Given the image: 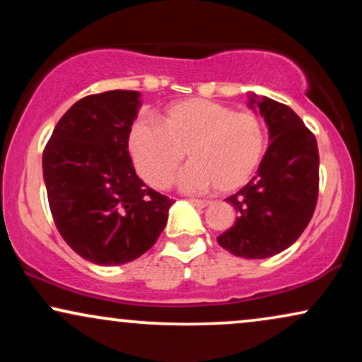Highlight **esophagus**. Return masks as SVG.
<instances>
[{
    "label": "esophagus",
    "mask_w": 362,
    "mask_h": 362,
    "mask_svg": "<svg viewBox=\"0 0 362 362\" xmlns=\"http://www.w3.org/2000/svg\"><path fill=\"white\" fill-rule=\"evenodd\" d=\"M190 202H192L195 207H207L211 204L209 201H201V199H190Z\"/></svg>",
    "instance_id": "34e87169"
}]
</instances>
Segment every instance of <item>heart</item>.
<instances>
[{"label":"heart","mask_w":362,"mask_h":362,"mask_svg":"<svg viewBox=\"0 0 362 362\" xmlns=\"http://www.w3.org/2000/svg\"><path fill=\"white\" fill-rule=\"evenodd\" d=\"M265 148L259 115L206 98L170 103L160 124L139 119L129 132L136 170L156 189L170 187L187 151L190 165L178 177V187L187 192L240 189L257 172Z\"/></svg>","instance_id":"heart-1"}]
</instances>
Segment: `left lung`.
I'll use <instances>...</instances> for the list:
<instances>
[{
  "label": "left lung",
  "mask_w": 362,
  "mask_h": 362,
  "mask_svg": "<svg viewBox=\"0 0 362 362\" xmlns=\"http://www.w3.org/2000/svg\"><path fill=\"white\" fill-rule=\"evenodd\" d=\"M269 129V148L257 175L226 202L236 221L218 236L224 250L243 259H269L291 247L308 226L318 197L317 139L284 103L248 93Z\"/></svg>",
  "instance_id": "8db88e82"
}]
</instances>
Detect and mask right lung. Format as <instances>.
<instances>
[{
	"instance_id": "1",
	"label": "right lung",
	"mask_w": 362,
	"mask_h": 362,
	"mask_svg": "<svg viewBox=\"0 0 362 362\" xmlns=\"http://www.w3.org/2000/svg\"><path fill=\"white\" fill-rule=\"evenodd\" d=\"M139 107L134 90L88 95L62 115L44 149L54 223L91 264L122 265L148 252L173 204L136 175L129 156Z\"/></svg>"
}]
</instances>
